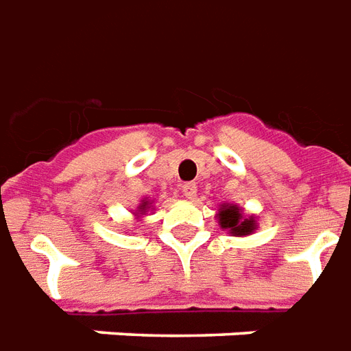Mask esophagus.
<instances>
[{"label": "esophagus", "instance_id": "esophagus-1", "mask_svg": "<svg viewBox=\"0 0 351 351\" xmlns=\"http://www.w3.org/2000/svg\"><path fill=\"white\" fill-rule=\"evenodd\" d=\"M181 193H183V196H187V198H195L196 183H183V185H181Z\"/></svg>", "mask_w": 351, "mask_h": 351}]
</instances>
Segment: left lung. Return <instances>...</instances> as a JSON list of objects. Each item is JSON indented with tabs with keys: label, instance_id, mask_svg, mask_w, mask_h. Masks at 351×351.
Listing matches in <instances>:
<instances>
[{
	"label": "left lung",
	"instance_id": "left-lung-1",
	"mask_svg": "<svg viewBox=\"0 0 351 351\" xmlns=\"http://www.w3.org/2000/svg\"><path fill=\"white\" fill-rule=\"evenodd\" d=\"M219 223L223 228H228L234 236L251 234L255 230V221L243 217L242 211L236 206H223L219 211Z\"/></svg>",
	"mask_w": 351,
	"mask_h": 351
}]
</instances>
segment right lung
Listing matches in <instances>:
<instances>
[{
    "label": "right lung",
    "instance_id": "obj_1",
    "mask_svg": "<svg viewBox=\"0 0 351 351\" xmlns=\"http://www.w3.org/2000/svg\"><path fill=\"white\" fill-rule=\"evenodd\" d=\"M145 208H149V202H147V200H145V202L141 204V206H140V210L143 211V210H145Z\"/></svg>",
    "mask_w": 351,
    "mask_h": 351
}]
</instances>
